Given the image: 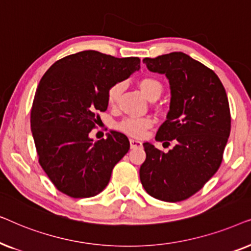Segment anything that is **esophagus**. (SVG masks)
Listing matches in <instances>:
<instances>
[{"mask_svg":"<svg viewBox=\"0 0 251 251\" xmlns=\"http://www.w3.org/2000/svg\"><path fill=\"white\" fill-rule=\"evenodd\" d=\"M140 146H142V142H139V140L137 139H130V147H131V149H137V147Z\"/></svg>","mask_w":251,"mask_h":251,"instance_id":"esophagus-1","label":"esophagus"}]
</instances>
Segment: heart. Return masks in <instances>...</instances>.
Masks as SVG:
<instances>
[{
	"mask_svg": "<svg viewBox=\"0 0 251 251\" xmlns=\"http://www.w3.org/2000/svg\"><path fill=\"white\" fill-rule=\"evenodd\" d=\"M138 88L142 91V94L145 96L147 99L159 98L160 95L163 91V85L161 82L155 77L146 76L143 77L138 82ZM123 91V84L116 83L109 88L107 92V102L109 106L114 107L118 105ZM153 126V120L151 118H128L125 119L119 125V129L126 135L132 137H140L151 126Z\"/></svg>",
	"mask_w": 251,
	"mask_h": 251,
	"instance_id": "heart-1",
	"label": "heart"
}]
</instances>
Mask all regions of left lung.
I'll list each match as a JSON object with an SVG mask.
<instances>
[{"label":"left lung","mask_w":251,"mask_h":251,"mask_svg":"<svg viewBox=\"0 0 251 251\" xmlns=\"http://www.w3.org/2000/svg\"><path fill=\"white\" fill-rule=\"evenodd\" d=\"M144 63L169 80L170 108L155 139L175 146L164 153L143 144L146 160L139 169L140 181L157 200H186L222 163L231 131L227 96L214 71L184 52L145 58Z\"/></svg>","instance_id":"obj_1"}]
</instances>
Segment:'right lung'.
I'll use <instances>...</instances> for the list:
<instances>
[{"label": "right lung", "mask_w": 251, "mask_h": 251, "mask_svg": "<svg viewBox=\"0 0 251 251\" xmlns=\"http://www.w3.org/2000/svg\"><path fill=\"white\" fill-rule=\"evenodd\" d=\"M139 68L138 57L85 50L56 61L41 78L30 128L41 167L61 193L91 198L107 186L130 143L118 131L97 142L89 133L100 120L97 112L107 109L109 88Z\"/></svg>", "instance_id": "obj_1"}]
</instances>
